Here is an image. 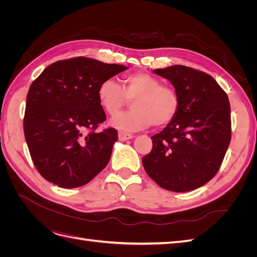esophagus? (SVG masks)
Returning a JSON list of instances; mask_svg holds the SVG:
<instances>
[{"label":"esophagus","instance_id":"1","mask_svg":"<svg viewBox=\"0 0 257 257\" xmlns=\"http://www.w3.org/2000/svg\"><path fill=\"white\" fill-rule=\"evenodd\" d=\"M134 138V136L132 134H127V133H124V132H119V139L122 142L124 141H128V139Z\"/></svg>","mask_w":257,"mask_h":257}]
</instances>
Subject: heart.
Here are the masks:
<instances>
[{"instance_id": "obj_1", "label": "heart", "mask_w": 257, "mask_h": 257, "mask_svg": "<svg viewBox=\"0 0 257 257\" xmlns=\"http://www.w3.org/2000/svg\"><path fill=\"white\" fill-rule=\"evenodd\" d=\"M147 73H134L123 77L122 85L113 79H105L97 89L98 102L111 116L118 114L133 100V110L110 121L111 125L124 132H136L172 122L180 108V96L170 85Z\"/></svg>"}]
</instances>
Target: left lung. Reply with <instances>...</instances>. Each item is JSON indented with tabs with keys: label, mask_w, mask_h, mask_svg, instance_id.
Returning a JSON list of instances; mask_svg holds the SVG:
<instances>
[{
	"label": "left lung",
	"mask_w": 257,
	"mask_h": 257,
	"mask_svg": "<svg viewBox=\"0 0 257 257\" xmlns=\"http://www.w3.org/2000/svg\"><path fill=\"white\" fill-rule=\"evenodd\" d=\"M180 96L176 118L152 139L143 158L147 174L161 188L189 192L215 176L231 136L228 96L211 76L183 65L153 71Z\"/></svg>",
	"instance_id": "left-lung-1"
}]
</instances>
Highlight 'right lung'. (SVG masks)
I'll list each match as a JSON object with an SVG mask.
<instances>
[{"mask_svg": "<svg viewBox=\"0 0 257 257\" xmlns=\"http://www.w3.org/2000/svg\"><path fill=\"white\" fill-rule=\"evenodd\" d=\"M125 69L77 57L54 62L31 84L23 131L31 158L46 180L78 188L106 167L118 133L112 127L96 132L106 120L97 89Z\"/></svg>", "mask_w": 257, "mask_h": 257, "instance_id": "1", "label": "right lung"}]
</instances>
